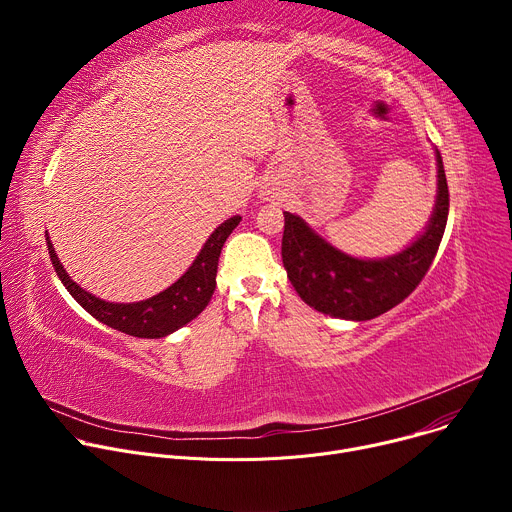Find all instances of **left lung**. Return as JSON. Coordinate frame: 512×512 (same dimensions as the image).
Here are the masks:
<instances>
[{"mask_svg": "<svg viewBox=\"0 0 512 512\" xmlns=\"http://www.w3.org/2000/svg\"><path fill=\"white\" fill-rule=\"evenodd\" d=\"M448 210L450 190L437 152V204L427 231L409 249L383 261L354 259L330 247L300 216L283 212V267L314 310L344 320H373L401 304L421 283L440 249Z\"/></svg>", "mask_w": 512, "mask_h": 512, "instance_id": "8db88e82", "label": "left lung"}]
</instances>
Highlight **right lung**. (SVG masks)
Instances as JSON below:
<instances>
[{"label":"right lung","instance_id":"obj_1","mask_svg":"<svg viewBox=\"0 0 512 512\" xmlns=\"http://www.w3.org/2000/svg\"><path fill=\"white\" fill-rule=\"evenodd\" d=\"M239 223H241V216H233L229 221H225L208 237L202 251L194 259L192 267L174 285H170L166 291H162V294L137 304H109L91 296L89 291L79 287L66 275L64 267L60 265L54 253L50 239H46V243H48L50 261L60 281L70 291V296L75 298L91 316L129 336L162 338L182 328L190 320H194L208 306L216 287L218 257H221L227 237L233 233V229Z\"/></svg>","mask_w":512,"mask_h":512}]
</instances>
